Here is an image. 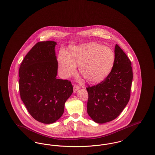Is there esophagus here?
<instances>
[{
	"label": "esophagus",
	"mask_w": 155,
	"mask_h": 155,
	"mask_svg": "<svg viewBox=\"0 0 155 155\" xmlns=\"http://www.w3.org/2000/svg\"><path fill=\"white\" fill-rule=\"evenodd\" d=\"M79 89H80V87H79L78 85H75L74 86V87H73V92L75 93Z\"/></svg>",
	"instance_id": "34e87169"
}]
</instances>
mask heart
Here are the masks:
<instances>
[{"label":"heart","instance_id":"obj_1","mask_svg":"<svg viewBox=\"0 0 155 155\" xmlns=\"http://www.w3.org/2000/svg\"><path fill=\"white\" fill-rule=\"evenodd\" d=\"M114 54L110 48L96 43H87L70 48V54L61 51L58 56L60 74L66 78L75 72L77 65L82 77L89 82L103 80L110 73Z\"/></svg>","mask_w":155,"mask_h":155}]
</instances>
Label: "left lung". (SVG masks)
I'll return each instance as SVG.
<instances>
[{"mask_svg": "<svg viewBox=\"0 0 155 155\" xmlns=\"http://www.w3.org/2000/svg\"><path fill=\"white\" fill-rule=\"evenodd\" d=\"M133 78L131 61L116 44L110 73L99 84L87 88V113L93 121L103 124L118 117L130 100Z\"/></svg>", "mask_w": 155, "mask_h": 155, "instance_id": "left-lung-1", "label": "left lung"}]
</instances>
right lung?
<instances>
[{
    "label": "right lung",
    "mask_w": 155,
    "mask_h": 155,
    "mask_svg": "<svg viewBox=\"0 0 155 155\" xmlns=\"http://www.w3.org/2000/svg\"><path fill=\"white\" fill-rule=\"evenodd\" d=\"M56 45L51 41L38 42L25 56L19 69L23 103L33 118L48 124L61 117L65 102L73 91L70 81L56 78Z\"/></svg>",
    "instance_id": "add662e5"
}]
</instances>
